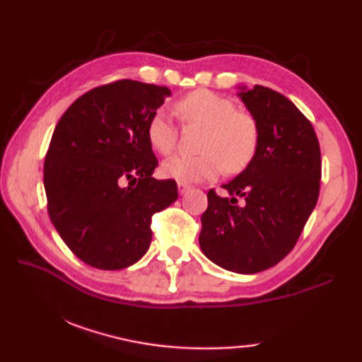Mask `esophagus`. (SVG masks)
Instances as JSON below:
<instances>
[{"label":"esophagus","instance_id":"obj_1","mask_svg":"<svg viewBox=\"0 0 362 362\" xmlns=\"http://www.w3.org/2000/svg\"><path fill=\"white\" fill-rule=\"evenodd\" d=\"M177 188H179V194L182 196V194H185L187 191L191 188L189 185H187V183H182V182H179V185H177Z\"/></svg>","mask_w":362,"mask_h":362}]
</instances>
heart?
Returning a JSON list of instances; mask_svg holds the SVG:
<instances>
[{"label":"heart","instance_id":"b5f03b06","mask_svg":"<svg viewBox=\"0 0 362 362\" xmlns=\"http://www.w3.org/2000/svg\"><path fill=\"white\" fill-rule=\"evenodd\" d=\"M185 124L204 127L197 156H174L161 165L168 179L182 183L211 180L222 169L230 174L247 168L259 146V124L252 113L236 110L226 96L210 90H194L174 105ZM177 126L165 110L151 115L146 126L148 141L157 152L168 156L175 148Z\"/></svg>","mask_w":362,"mask_h":362}]
</instances>
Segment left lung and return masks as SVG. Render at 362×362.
I'll list each match as a JSON object with an SVG mask.
<instances>
[{
	"mask_svg": "<svg viewBox=\"0 0 362 362\" xmlns=\"http://www.w3.org/2000/svg\"><path fill=\"white\" fill-rule=\"evenodd\" d=\"M240 96L258 121L259 146L249 166L222 185L230 197L209 191L199 244L214 264L257 274L294 249L317 204L322 158L310 119L288 98L263 86Z\"/></svg>",
	"mask_w": 362,
	"mask_h": 362,
	"instance_id": "1",
	"label": "left lung"
}]
</instances>
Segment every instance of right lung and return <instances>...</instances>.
I'll list each match as a JSON object with an SVG mask.
<instances>
[{
    "label": "right lung",
    "instance_id": "1",
    "mask_svg": "<svg viewBox=\"0 0 362 362\" xmlns=\"http://www.w3.org/2000/svg\"><path fill=\"white\" fill-rule=\"evenodd\" d=\"M168 87L115 81L76 99L59 119L45 157L48 214L83 263L118 271L148 252L152 216L175 202V180L158 166L146 126Z\"/></svg>",
    "mask_w": 362,
    "mask_h": 362
}]
</instances>
